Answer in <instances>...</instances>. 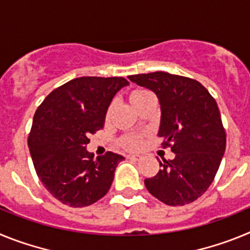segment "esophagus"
I'll list each match as a JSON object with an SVG mask.
<instances>
[{"instance_id":"1","label":"esophagus","mask_w":250,"mask_h":250,"mask_svg":"<svg viewBox=\"0 0 250 250\" xmlns=\"http://www.w3.org/2000/svg\"><path fill=\"white\" fill-rule=\"evenodd\" d=\"M127 158L132 159V160H139V159H140L141 156L140 155H127Z\"/></svg>"}]
</instances>
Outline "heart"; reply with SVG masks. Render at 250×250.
<instances>
[{"label":"heart","mask_w":250,"mask_h":250,"mask_svg":"<svg viewBox=\"0 0 250 250\" xmlns=\"http://www.w3.org/2000/svg\"><path fill=\"white\" fill-rule=\"evenodd\" d=\"M149 96H152V92L149 91V90L136 89L134 91H131V94L129 95V100L132 106H136L143 100L149 98ZM111 110L112 105H110L109 109H107V112H106V119L110 118ZM119 144H120V146H123L124 149L126 150H138L140 149L141 144H143V138L140 135H136V134H127V135L121 136L120 140H119Z\"/></svg>","instance_id":"obj_1"}]
</instances>
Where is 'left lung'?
<instances>
[{
	"label": "left lung",
	"instance_id": "8db88e82",
	"mask_svg": "<svg viewBox=\"0 0 250 250\" xmlns=\"http://www.w3.org/2000/svg\"><path fill=\"white\" fill-rule=\"evenodd\" d=\"M129 79L156 94L161 145L175 152L173 160L159 161L161 169L145 179V187L167 205L190 204L210 187L225 151L227 134L215 99L190 77L156 71Z\"/></svg>",
	"mask_w": 250,
	"mask_h": 250
}]
</instances>
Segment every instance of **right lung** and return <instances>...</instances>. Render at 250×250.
Masks as SVG:
<instances>
[{"label": "right lung", "instance_id": "obj_1", "mask_svg": "<svg viewBox=\"0 0 250 250\" xmlns=\"http://www.w3.org/2000/svg\"><path fill=\"white\" fill-rule=\"evenodd\" d=\"M124 77H77L46 96L35 112L27 144L43 187L62 204L83 208L100 200L124 156L107 151L94 158L89 136L104 127Z\"/></svg>", "mask_w": 250, "mask_h": 250}]
</instances>
